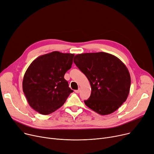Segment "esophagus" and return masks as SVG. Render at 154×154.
Segmentation results:
<instances>
[{"label": "esophagus", "instance_id": "obj_1", "mask_svg": "<svg viewBox=\"0 0 154 154\" xmlns=\"http://www.w3.org/2000/svg\"><path fill=\"white\" fill-rule=\"evenodd\" d=\"M80 91H81V89H80V88H79L78 90H75V92L76 93H79Z\"/></svg>", "mask_w": 154, "mask_h": 154}]
</instances>
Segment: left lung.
<instances>
[{"label":"left lung","mask_w":154,"mask_h":154,"mask_svg":"<svg viewBox=\"0 0 154 154\" xmlns=\"http://www.w3.org/2000/svg\"><path fill=\"white\" fill-rule=\"evenodd\" d=\"M73 62L90 82L91 96L84 101L90 109L101 115H109L126 101L131 78L118 58L104 52L86 53L76 55Z\"/></svg>","instance_id":"1"}]
</instances>
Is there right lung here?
<instances>
[{
    "label": "right lung",
    "mask_w": 154,
    "mask_h": 154,
    "mask_svg": "<svg viewBox=\"0 0 154 154\" xmlns=\"http://www.w3.org/2000/svg\"><path fill=\"white\" fill-rule=\"evenodd\" d=\"M74 54L52 51L36 58L26 70L23 90L31 108L42 115L55 111L73 92L64 79Z\"/></svg>",
    "instance_id": "right-lung-1"
}]
</instances>
